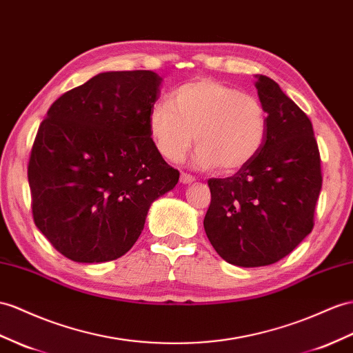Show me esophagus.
<instances>
[{
    "label": "esophagus",
    "mask_w": 353,
    "mask_h": 353,
    "mask_svg": "<svg viewBox=\"0 0 353 353\" xmlns=\"http://www.w3.org/2000/svg\"><path fill=\"white\" fill-rule=\"evenodd\" d=\"M192 182H195V177H194V176L188 174V173H182V174H180V183L189 185V183H192Z\"/></svg>",
    "instance_id": "esophagus-1"
}]
</instances>
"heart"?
<instances>
[{
  "label": "heart",
  "mask_w": 353,
  "mask_h": 353,
  "mask_svg": "<svg viewBox=\"0 0 353 353\" xmlns=\"http://www.w3.org/2000/svg\"><path fill=\"white\" fill-rule=\"evenodd\" d=\"M149 132L161 157L182 159L198 144L195 165L223 174L245 168L267 139L265 107L254 95L213 79H195L174 89L168 103L152 107Z\"/></svg>",
  "instance_id": "1"
}]
</instances>
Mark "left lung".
Masks as SVG:
<instances>
[{
    "instance_id": "1",
    "label": "left lung",
    "mask_w": 353,
    "mask_h": 353,
    "mask_svg": "<svg viewBox=\"0 0 353 353\" xmlns=\"http://www.w3.org/2000/svg\"><path fill=\"white\" fill-rule=\"evenodd\" d=\"M268 117L263 149L227 179H209L212 201L204 230L227 263L274 264L300 245L314 225L322 188L321 155L309 117L267 76H258Z\"/></svg>"
}]
</instances>
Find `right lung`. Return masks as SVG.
I'll list each match as a JSON object with an SVG mask.
<instances>
[{
    "label": "right lung",
    "mask_w": 353,
    "mask_h": 353,
    "mask_svg": "<svg viewBox=\"0 0 353 353\" xmlns=\"http://www.w3.org/2000/svg\"><path fill=\"white\" fill-rule=\"evenodd\" d=\"M161 77L108 71L62 94L39 126L28 162L34 223L76 263H107L137 241L150 204L180 173L152 141Z\"/></svg>",
    "instance_id": "obj_1"
}]
</instances>
